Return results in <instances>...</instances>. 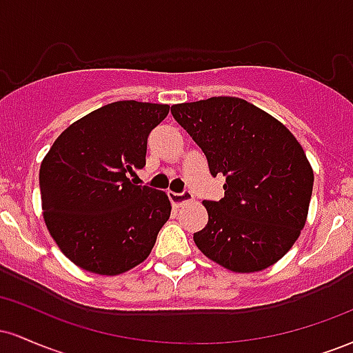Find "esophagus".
Here are the masks:
<instances>
[{"instance_id":"obj_1","label":"esophagus","mask_w":353,"mask_h":353,"mask_svg":"<svg viewBox=\"0 0 353 353\" xmlns=\"http://www.w3.org/2000/svg\"><path fill=\"white\" fill-rule=\"evenodd\" d=\"M169 199H171L172 205H176V208H179V205L185 204V202H190L194 199L192 192L190 190H184V192H169Z\"/></svg>"}]
</instances>
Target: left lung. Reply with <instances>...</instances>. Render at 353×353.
<instances>
[{
	"label": "left lung",
	"instance_id": "8db88e82",
	"mask_svg": "<svg viewBox=\"0 0 353 353\" xmlns=\"http://www.w3.org/2000/svg\"><path fill=\"white\" fill-rule=\"evenodd\" d=\"M174 119L205 154L224 197L204 201L209 221L194 234L199 250L232 272H259L290 250L303 229L314 171L281 121L232 96L174 104Z\"/></svg>",
	"mask_w": 353,
	"mask_h": 353
}]
</instances>
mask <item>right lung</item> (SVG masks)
<instances>
[{
	"instance_id": "add662e5",
	"label": "right lung",
	"mask_w": 353,
	"mask_h": 353,
	"mask_svg": "<svg viewBox=\"0 0 353 353\" xmlns=\"http://www.w3.org/2000/svg\"><path fill=\"white\" fill-rule=\"evenodd\" d=\"M168 112V104L116 101L64 129L44 156L43 217L72 264L117 275L151 254L171 202L128 174L145 165L149 132Z\"/></svg>"
}]
</instances>
